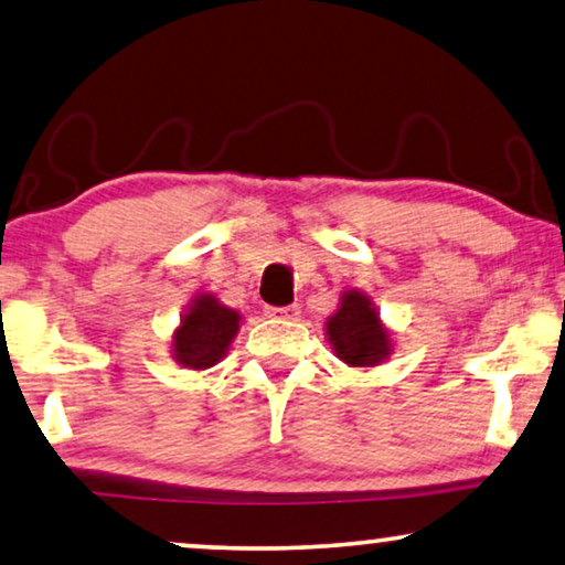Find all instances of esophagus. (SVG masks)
Masks as SVG:
<instances>
[{
  "mask_svg": "<svg viewBox=\"0 0 565 565\" xmlns=\"http://www.w3.org/2000/svg\"><path fill=\"white\" fill-rule=\"evenodd\" d=\"M268 315L279 317V320H299L301 307L299 305H286V307H268Z\"/></svg>",
  "mask_w": 565,
  "mask_h": 565,
  "instance_id": "esophagus-1",
  "label": "esophagus"
}]
</instances>
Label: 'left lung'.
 Listing matches in <instances>:
<instances>
[{
    "label": "left lung",
    "mask_w": 565,
    "mask_h": 565,
    "mask_svg": "<svg viewBox=\"0 0 565 565\" xmlns=\"http://www.w3.org/2000/svg\"><path fill=\"white\" fill-rule=\"evenodd\" d=\"M328 335L348 365H379L392 351L388 332L381 328L376 309L361 291H345L338 312L328 320Z\"/></svg>",
    "instance_id": "1"
}]
</instances>
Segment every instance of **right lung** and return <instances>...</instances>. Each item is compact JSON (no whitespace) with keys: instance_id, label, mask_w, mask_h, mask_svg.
<instances>
[{"instance_id":"1","label":"right lung","mask_w":565,"mask_h":565,"mask_svg":"<svg viewBox=\"0 0 565 565\" xmlns=\"http://www.w3.org/2000/svg\"><path fill=\"white\" fill-rule=\"evenodd\" d=\"M241 315L235 309L222 307L212 294H202L181 320V328L173 335V359L184 369H210L225 355L233 343Z\"/></svg>"}]
</instances>
